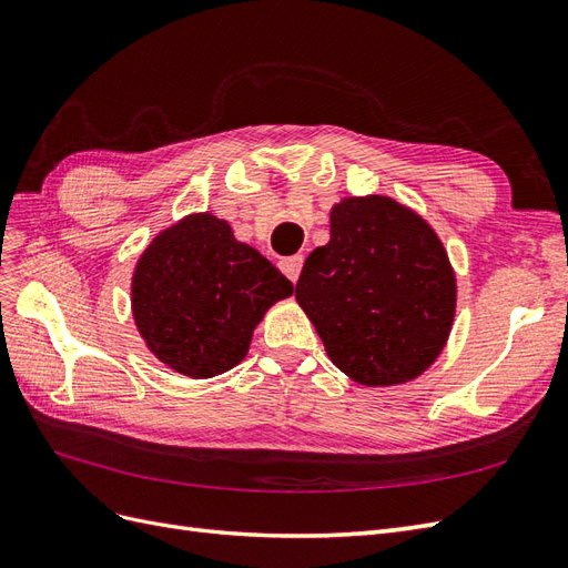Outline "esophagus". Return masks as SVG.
<instances>
[{
    "label": "esophagus",
    "instance_id": "1",
    "mask_svg": "<svg viewBox=\"0 0 568 568\" xmlns=\"http://www.w3.org/2000/svg\"><path fill=\"white\" fill-rule=\"evenodd\" d=\"M278 266H281V271L285 273V276H287L292 283H297L300 273H302V266H304V257H302V254H292V257H283V260L278 262Z\"/></svg>",
    "mask_w": 568,
    "mask_h": 568
}]
</instances>
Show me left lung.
Returning a JSON list of instances; mask_svg holds the SVG:
<instances>
[{"mask_svg":"<svg viewBox=\"0 0 568 568\" xmlns=\"http://www.w3.org/2000/svg\"><path fill=\"white\" fill-rule=\"evenodd\" d=\"M295 297L346 377L394 387L444 352L457 285L442 237L415 210L352 195L331 210V241L306 257Z\"/></svg>","mask_w":568,"mask_h":568,"instance_id":"8db88e82","label":"left lung"}]
</instances>
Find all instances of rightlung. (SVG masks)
I'll use <instances>...</instances> for the list:
<instances>
[{"label":"right lung","instance_id":"1","mask_svg":"<svg viewBox=\"0 0 568 568\" xmlns=\"http://www.w3.org/2000/svg\"><path fill=\"white\" fill-rule=\"evenodd\" d=\"M292 283L264 254L235 241L224 219L197 212L162 229L132 273V316L168 368L207 379L247 356L266 311Z\"/></svg>","mask_w":568,"mask_h":568}]
</instances>
